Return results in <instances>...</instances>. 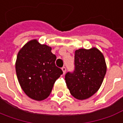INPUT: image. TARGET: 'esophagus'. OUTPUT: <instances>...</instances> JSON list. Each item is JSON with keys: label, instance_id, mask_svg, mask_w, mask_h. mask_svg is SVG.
Listing matches in <instances>:
<instances>
[{"label": "esophagus", "instance_id": "obj_1", "mask_svg": "<svg viewBox=\"0 0 123 123\" xmlns=\"http://www.w3.org/2000/svg\"><path fill=\"white\" fill-rule=\"evenodd\" d=\"M62 71H63V74H65V73H66V68L65 67H63V68H62Z\"/></svg>", "mask_w": 123, "mask_h": 123}]
</instances>
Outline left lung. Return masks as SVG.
<instances>
[{"label": "left lung", "mask_w": 123, "mask_h": 123, "mask_svg": "<svg viewBox=\"0 0 123 123\" xmlns=\"http://www.w3.org/2000/svg\"><path fill=\"white\" fill-rule=\"evenodd\" d=\"M74 65V71L65 76L67 86L76 99L88 98L98 90L105 76L104 55L96 47L79 49L75 51Z\"/></svg>", "instance_id": "8db88e82"}]
</instances>
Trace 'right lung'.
<instances>
[{
	"label": "right lung",
	"instance_id": "add662e5",
	"mask_svg": "<svg viewBox=\"0 0 123 123\" xmlns=\"http://www.w3.org/2000/svg\"><path fill=\"white\" fill-rule=\"evenodd\" d=\"M51 47L41 45L37 39L29 41L18 53L15 69L21 88L35 100L49 96L53 84L63 74L55 66L56 56Z\"/></svg>",
	"mask_w": 123,
	"mask_h": 123
}]
</instances>
